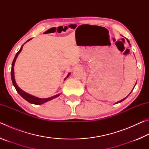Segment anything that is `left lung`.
I'll return each instance as SVG.
<instances>
[{
  "label": "left lung",
  "instance_id": "1",
  "mask_svg": "<svg viewBox=\"0 0 149 149\" xmlns=\"http://www.w3.org/2000/svg\"><path fill=\"white\" fill-rule=\"evenodd\" d=\"M127 41H128V42H129V41H128V40H127ZM125 99H126V97L125 98V99H122V100H120V101H119V102H118L117 103H119V102H122V101H123V100H125Z\"/></svg>",
  "mask_w": 149,
  "mask_h": 149
}]
</instances>
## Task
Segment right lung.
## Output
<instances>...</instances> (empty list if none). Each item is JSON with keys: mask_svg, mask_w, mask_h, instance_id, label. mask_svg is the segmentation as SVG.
I'll return each mask as SVG.
<instances>
[{"mask_svg": "<svg viewBox=\"0 0 149 149\" xmlns=\"http://www.w3.org/2000/svg\"><path fill=\"white\" fill-rule=\"evenodd\" d=\"M31 39H29L28 41H29V40H31ZM22 47H23V45H22V47L20 48V49L19 50V51L17 52L16 56H15L14 57V59L13 60V62H12V69H11V78H12V84H13L14 86L15 87V88H16V89L17 91V92L19 93V94L20 95V96H22V97L24 98V99L25 100H26L27 102H29L30 103H32V104H43V103L46 102L47 101H49V100H52L54 99V98H56L58 97V96L60 95L59 94H58L56 95L55 96H53V97H51L50 98H47V99H40V98H37V97H33V96H32L31 95L28 94V93H27L26 92H24L22 91L21 89H19V88L18 87V86H17L16 83V81H15V78H14V63H15V61H16V60L17 58V56H18V54H19V52L22 51ZM70 75V74L68 75L67 77H68V76Z\"/></svg>", "mask_w": 149, "mask_h": 149, "instance_id": "obj_1", "label": "right lung"}]
</instances>
